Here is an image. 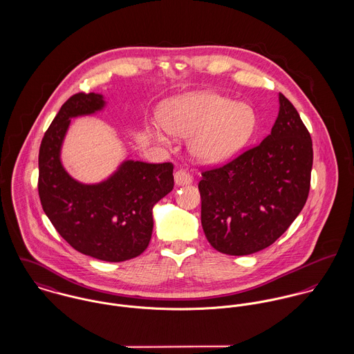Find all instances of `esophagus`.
Returning a JSON list of instances; mask_svg holds the SVG:
<instances>
[{"instance_id": "esophagus-1", "label": "esophagus", "mask_w": 354, "mask_h": 354, "mask_svg": "<svg viewBox=\"0 0 354 354\" xmlns=\"http://www.w3.org/2000/svg\"><path fill=\"white\" fill-rule=\"evenodd\" d=\"M174 183L178 187L180 185H189L192 183V176L188 171H185L184 169H180L174 174Z\"/></svg>"}]
</instances>
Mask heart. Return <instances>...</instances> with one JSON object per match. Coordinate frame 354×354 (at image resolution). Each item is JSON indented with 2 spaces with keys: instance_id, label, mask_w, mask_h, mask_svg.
<instances>
[{
  "instance_id": "obj_1",
  "label": "heart",
  "mask_w": 354,
  "mask_h": 354,
  "mask_svg": "<svg viewBox=\"0 0 354 354\" xmlns=\"http://www.w3.org/2000/svg\"><path fill=\"white\" fill-rule=\"evenodd\" d=\"M162 127L173 136L189 139V150L203 163H219L240 151L251 139L256 117L251 106L225 97L198 93L167 102L160 113ZM150 135L160 143L169 140L152 127Z\"/></svg>"
}]
</instances>
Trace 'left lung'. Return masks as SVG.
Listing matches in <instances>:
<instances>
[{"mask_svg": "<svg viewBox=\"0 0 354 354\" xmlns=\"http://www.w3.org/2000/svg\"><path fill=\"white\" fill-rule=\"evenodd\" d=\"M312 139L279 94L271 133L232 162L202 173L204 234L218 252L244 256L275 243L301 212L310 185Z\"/></svg>", "mask_w": 354, "mask_h": 354, "instance_id": "8db88e82", "label": "left lung"}]
</instances>
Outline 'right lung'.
Instances as JSON below:
<instances>
[{
  "label": "right lung",
  "mask_w": 354,
  "mask_h": 354,
  "mask_svg": "<svg viewBox=\"0 0 354 354\" xmlns=\"http://www.w3.org/2000/svg\"><path fill=\"white\" fill-rule=\"evenodd\" d=\"M104 106L95 93L75 94L61 106L41 143L38 191L45 214L72 248L104 261H124L149 247L152 208L174 187L173 165L128 159L101 183L75 180L61 162L71 120Z\"/></svg>",
  "instance_id": "right-lung-1"
}]
</instances>
